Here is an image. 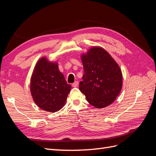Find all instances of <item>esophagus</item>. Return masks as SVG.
Here are the masks:
<instances>
[{
  "label": "esophagus",
  "mask_w": 156,
  "mask_h": 156,
  "mask_svg": "<svg viewBox=\"0 0 156 156\" xmlns=\"http://www.w3.org/2000/svg\"><path fill=\"white\" fill-rule=\"evenodd\" d=\"M79 85V82L78 81H75L73 84H72V87H77Z\"/></svg>",
  "instance_id": "esophagus-1"
}]
</instances>
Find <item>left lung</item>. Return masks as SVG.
<instances>
[{"instance_id":"1","label":"left lung","mask_w":156,"mask_h":156,"mask_svg":"<svg viewBox=\"0 0 156 156\" xmlns=\"http://www.w3.org/2000/svg\"><path fill=\"white\" fill-rule=\"evenodd\" d=\"M84 75L79 90L90 104L105 107L119 95L122 87L121 69L115 60L100 47L90 49L81 56Z\"/></svg>"}]
</instances>
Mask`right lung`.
<instances>
[{
	"instance_id": "right-lung-1",
	"label": "right lung",
	"mask_w": 156,
	"mask_h": 156,
	"mask_svg": "<svg viewBox=\"0 0 156 156\" xmlns=\"http://www.w3.org/2000/svg\"><path fill=\"white\" fill-rule=\"evenodd\" d=\"M72 86L68 84L56 62L41 58L31 77L30 92L36 104L41 109L56 112L64 105Z\"/></svg>"
}]
</instances>
